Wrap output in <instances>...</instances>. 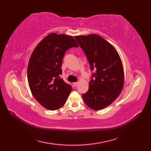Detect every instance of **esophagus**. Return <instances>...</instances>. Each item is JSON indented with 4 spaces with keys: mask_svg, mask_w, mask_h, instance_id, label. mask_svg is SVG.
<instances>
[{
    "mask_svg": "<svg viewBox=\"0 0 151 151\" xmlns=\"http://www.w3.org/2000/svg\"><path fill=\"white\" fill-rule=\"evenodd\" d=\"M73 85H74V87H76L77 85H78V83H77V82H76V83H73Z\"/></svg>",
    "mask_w": 151,
    "mask_h": 151,
    "instance_id": "obj_1",
    "label": "esophagus"
}]
</instances>
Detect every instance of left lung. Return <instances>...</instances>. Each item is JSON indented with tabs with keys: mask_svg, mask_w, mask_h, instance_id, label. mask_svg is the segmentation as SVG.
<instances>
[{
	"mask_svg": "<svg viewBox=\"0 0 151 151\" xmlns=\"http://www.w3.org/2000/svg\"><path fill=\"white\" fill-rule=\"evenodd\" d=\"M89 62L92 73L88 92L82 95L91 109L100 110L109 106L119 96L124 74L116 50L97 35L75 36Z\"/></svg>",
	"mask_w": 151,
	"mask_h": 151,
	"instance_id": "obj_1",
	"label": "left lung"
}]
</instances>
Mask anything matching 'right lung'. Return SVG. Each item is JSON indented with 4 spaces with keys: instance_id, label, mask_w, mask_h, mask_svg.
I'll list each match as a JSON object with an SVG mask.
<instances>
[{
    "instance_id": "add662e5",
    "label": "right lung",
    "mask_w": 151,
    "mask_h": 151,
    "mask_svg": "<svg viewBox=\"0 0 151 151\" xmlns=\"http://www.w3.org/2000/svg\"><path fill=\"white\" fill-rule=\"evenodd\" d=\"M78 47L70 36L55 33L47 36L32 53L28 67V80L31 93L39 103L50 110L63 106L72 91L60 76L67 50Z\"/></svg>"
}]
</instances>
